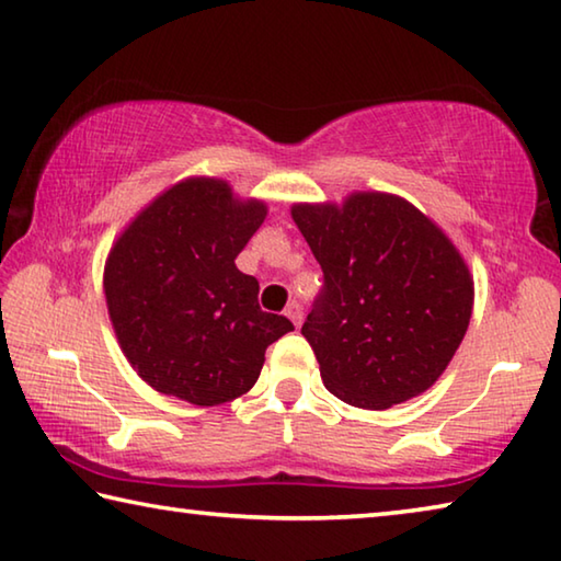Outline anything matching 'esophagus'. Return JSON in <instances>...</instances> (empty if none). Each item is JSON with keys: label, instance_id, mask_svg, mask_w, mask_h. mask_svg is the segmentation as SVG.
<instances>
[{"label": "esophagus", "instance_id": "1", "mask_svg": "<svg viewBox=\"0 0 561 561\" xmlns=\"http://www.w3.org/2000/svg\"><path fill=\"white\" fill-rule=\"evenodd\" d=\"M287 317L294 321V327H301V319H304V309L299 301H291L287 307Z\"/></svg>", "mask_w": 561, "mask_h": 561}]
</instances>
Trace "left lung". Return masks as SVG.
<instances>
[{"mask_svg":"<svg viewBox=\"0 0 561 561\" xmlns=\"http://www.w3.org/2000/svg\"><path fill=\"white\" fill-rule=\"evenodd\" d=\"M291 217L324 272L301 334L329 391L381 411L431 388L472 314L470 272L448 237L386 193L294 205Z\"/></svg>","mask_w":561,"mask_h":561,"instance_id":"8db88e82","label":"left lung"}]
</instances>
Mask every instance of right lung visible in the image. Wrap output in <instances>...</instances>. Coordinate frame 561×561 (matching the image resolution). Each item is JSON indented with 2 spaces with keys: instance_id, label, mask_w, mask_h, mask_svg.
I'll return each instance as SVG.
<instances>
[{
  "instance_id": "1",
  "label": "right lung",
  "mask_w": 561,
  "mask_h": 561,
  "mask_svg": "<svg viewBox=\"0 0 561 561\" xmlns=\"http://www.w3.org/2000/svg\"><path fill=\"white\" fill-rule=\"evenodd\" d=\"M264 203H240L222 180L193 178L150 203L118 237L103 289L118 344L156 391L220 405L257 383L264 351L294 329L260 309V282L237 254Z\"/></svg>"
}]
</instances>
